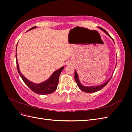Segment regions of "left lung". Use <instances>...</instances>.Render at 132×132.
Returning a JSON list of instances; mask_svg holds the SVG:
<instances>
[{"instance_id": "left-lung-1", "label": "left lung", "mask_w": 132, "mask_h": 132, "mask_svg": "<svg viewBox=\"0 0 132 132\" xmlns=\"http://www.w3.org/2000/svg\"><path fill=\"white\" fill-rule=\"evenodd\" d=\"M98 29H101L102 31H103V32H104L105 33H106L112 39V40L114 42V40L111 37V36L107 33V32L104 30L103 29H102V28L100 27H98ZM113 75V74H112ZM112 77L108 80L107 81H106L104 84H102L101 85H97V86H84L83 85H82L80 81H79V77H78V73L77 72V71H76L75 70V75H74V79H75V80L76 81V82H77V85H78V86L79 87V89H80L81 90H82V91L85 92V93H95V92H96L100 90H101V89H102L103 87L105 86L107 84V83L109 82V81L111 80Z\"/></svg>"}]
</instances>
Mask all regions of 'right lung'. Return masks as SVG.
<instances>
[{"label": "right lung", "instance_id": "right-lung-1", "mask_svg": "<svg viewBox=\"0 0 132 132\" xmlns=\"http://www.w3.org/2000/svg\"><path fill=\"white\" fill-rule=\"evenodd\" d=\"M36 26H34L31 28L30 30H29V31L36 29ZM16 61L18 71L20 76L22 78L23 82L26 84V85L32 91H34V93L39 95H47L53 93L57 89L59 82V78L62 70L64 69L63 67H62L61 68L53 72V74L49 78V79H48L47 80L39 84H35L29 81L20 72L19 68V64L17 60L16 53Z\"/></svg>", "mask_w": 132, "mask_h": 132}]
</instances>
